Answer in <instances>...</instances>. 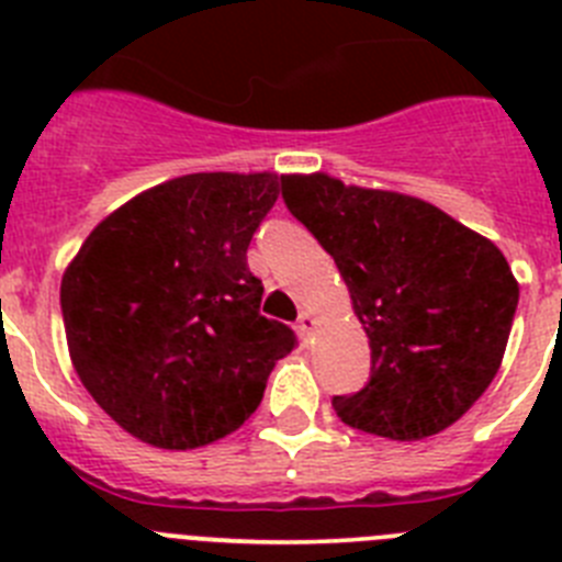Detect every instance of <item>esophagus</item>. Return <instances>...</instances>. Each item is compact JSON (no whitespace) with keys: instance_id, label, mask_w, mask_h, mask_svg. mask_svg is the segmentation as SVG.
Returning a JSON list of instances; mask_svg holds the SVG:
<instances>
[{"instance_id":"esophagus-1","label":"esophagus","mask_w":562,"mask_h":562,"mask_svg":"<svg viewBox=\"0 0 562 562\" xmlns=\"http://www.w3.org/2000/svg\"><path fill=\"white\" fill-rule=\"evenodd\" d=\"M297 335L301 337H310L312 335V329H315V317H312V312L310 310H304L301 312V315H297Z\"/></svg>"}]
</instances>
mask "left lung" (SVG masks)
I'll list each match as a JSON object with an SVG mask.
<instances>
[{
    "label": "left lung",
    "instance_id": "obj_1",
    "mask_svg": "<svg viewBox=\"0 0 562 562\" xmlns=\"http://www.w3.org/2000/svg\"><path fill=\"white\" fill-rule=\"evenodd\" d=\"M281 193L335 258L371 346V380L335 396L349 428L419 441L490 389L518 310L504 252L416 196L286 173Z\"/></svg>",
    "mask_w": 562,
    "mask_h": 562
}]
</instances>
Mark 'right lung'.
I'll list each match as a JSON object with an SVG mask.
<instances>
[{
	"instance_id": "add662e5",
	"label": "right lung",
	"mask_w": 562,
	"mask_h": 562,
	"mask_svg": "<svg viewBox=\"0 0 562 562\" xmlns=\"http://www.w3.org/2000/svg\"><path fill=\"white\" fill-rule=\"evenodd\" d=\"M281 177L186 173L137 193L89 233L61 278L72 366L134 439L211 445L245 425L295 331L258 312L247 247Z\"/></svg>"
}]
</instances>
